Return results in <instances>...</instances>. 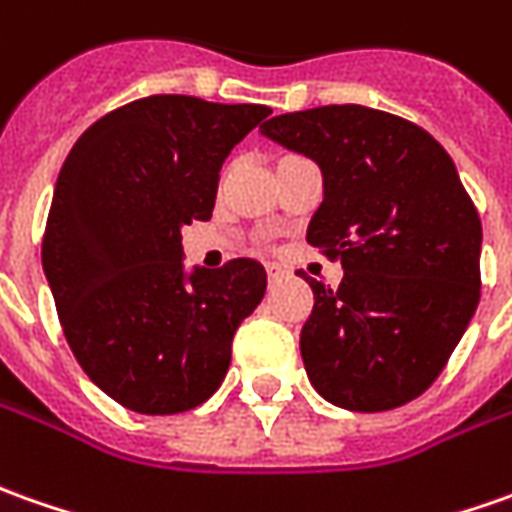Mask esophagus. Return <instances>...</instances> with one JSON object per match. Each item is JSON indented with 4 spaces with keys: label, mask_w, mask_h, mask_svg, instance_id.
I'll list each match as a JSON object with an SVG mask.
<instances>
[{
    "label": "esophagus",
    "mask_w": 512,
    "mask_h": 512,
    "mask_svg": "<svg viewBox=\"0 0 512 512\" xmlns=\"http://www.w3.org/2000/svg\"><path fill=\"white\" fill-rule=\"evenodd\" d=\"M266 271H269V280H280V277H283V274H285V271L280 269V266H269V269H266Z\"/></svg>",
    "instance_id": "34e87169"
}]
</instances>
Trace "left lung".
I'll use <instances>...</instances> for the list:
<instances>
[{
  "mask_svg": "<svg viewBox=\"0 0 512 512\" xmlns=\"http://www.w3.org/2000/svg\"><path fill=\"white\" fill-rule=\"evenodd\" d=\"M260 131L319 165L325 198L308 243L344 269L339 288L305 277L311 384L350 412L415 401L443 373L482 288V224L451 156L420 125L356 103L280 114Z\"/></svg>",
  "mask_w": 512,
  "mask_h": 512,
  "instance_id": "1",
  "label": "left lung"
}]
</instances>
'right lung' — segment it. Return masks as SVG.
<instances>
[{
    "mask_svg": "<svg viewBox=\"0 0 512 512\" xmlns=\"http://www.w3.org/2000/svg\"><path fill=\"white\" fill-rule=\"evenodd\" d=\"M269 114L142 97L89 125L58 173L44 274L83 373L131 412L176 415L207 401L235 330L266 294V271L249 257L187 274L182 227L210 218L224 159Z\"/></svg>",
    "mask_w": 512,
    "mask_h": 512,
    "instance_id": "1",
    "label": "right lung"
}]
</instances>
